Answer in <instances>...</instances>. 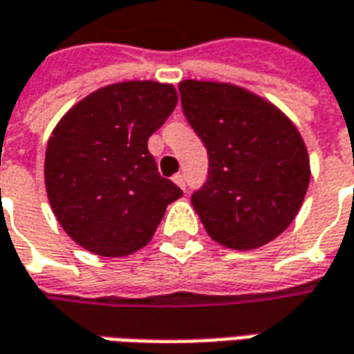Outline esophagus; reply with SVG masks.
Here are the masks:
<instances>
[{"instance_id":"1","label":"esophagus","mask_w":354,"mask_h":354,"mask_svg":"<svg viewBox=\"0 0 354 354\" xmlns=\"http://www.w3.org/2000/svg\"><path fill=\"white\" fill-rule=\"evenodd\" d=\"M172 180H174V184H176V186H180L182 189L186 188V180H184V174H176V176L172 178Z\"/></svg>"}]
</instances>
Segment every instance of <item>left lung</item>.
<instances>
[{
	"label": "left lung",
	"mask_w": 354,
	"mask_h": 354,
	"mask_svg": "<svg viewBox=\"0 0 354 354\" xmlns=\"http://www.w3.org/2000/svg\"><path fill=\"white\" fill-rule=\"evenodd\" d=\"M182 109L209 154L205 186L192 196L207 235L227 249L268 245L298 215L310 154L292 119L229 82L182 80Z\"/></svg>",
	"instance_id": "left-lung-1"
}]
</instances>
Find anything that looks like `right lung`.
Returning <instances> with one entry per match:
<instances>
[{"label": "right lung", "mask_w": 354, "mask_h": 354, "mask_svg": "<svg viewBox=\"0 0 354 354\" xmlns=\"http://www.w3.org/2000/svg\"><path fill=\"white\" fill-rule=\"evenodd\" d=\"M176 104L172 84L129 80L88 93L56 123L44 186L58 223L80 247L119 259L149 245L168 203L182 196L147 147Z\"/></svg>", "instance_id": "obj_1"}]
</instances>
